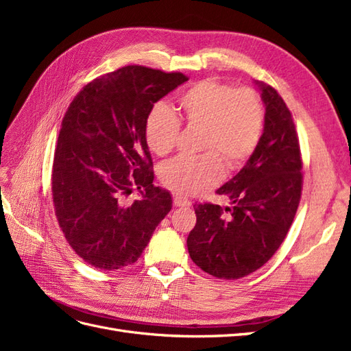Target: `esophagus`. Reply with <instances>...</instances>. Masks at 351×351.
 <instances>
[{
  "instance_id": "esophagus-1",
  "label": "esophagus",
  "mask_w": 351,
  "mask_h": 351,
  "mask_svg": "<svg viewBox=\"0 0 351 351\" xmlns=\"http://www.w3.org/2000/svg\"><path fill=\"white\" fill-rule=\"evenodd\" d=\"M173 204H174V206H190V205H192V204H190V200H187L186 197L180 196V195H174Z\"/></svg>"
}]
</instances>
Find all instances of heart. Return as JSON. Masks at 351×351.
<instances>
[{"mask_svg":"<svg viewBox=\"0 0 351 351\" xmlns=\"http://www.w3.org/2000/svg\"><path fill=\"white\" fill-rule=\"evenodd\" d=\"M178 111L189 129H200L199 156H178L162 165L159 177L168 189L192 196L214 187L224 174V165L236 171L246 165L262 139L265 110L252 88L234 89L214 79L202 80L178 98ZM182 132L177 115L156 104L147 112L143 136L149 149L165 156Z\"/></svg>","mask_w":351,"mask_h":351,"instance_id":"heart-1","label":"heart"}]
</instances>
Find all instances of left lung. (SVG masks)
I'll use <instances>...</instances> for the list:
<instances>
[{
    "mask_svg": "<svg viewBox=\"0 0 351 351\" xmlns=\"http://www.w3.org/2000/svg\"><path fill=\"white\" fill-rule=\"evenodd\" d=\"M254 83L265 104L259 146L246 165L217 190L231 206L195 205L196 226L187 237L192 261L224 280L246 277L272 258L291 227L302 196L303 162L291 112L272 86Z\"/></svg>",
    "mask_w": 351,
    "mask_h": 351,
    "instance_id": "8db88e82",
    "label": "left lung"
}]
</instances>
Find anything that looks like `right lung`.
I'll return each instance as SVG.
<instances>
[{"instance_id": "add662e5", "label": "right lung", "mask_w": 351, "mask_h": 351, "mask_svg": "<svg viewBox=\"0 0 351 351\" xmlns=\"http://www.w3.org/2000/svg\"><path fill=\"white\" fill-rule=\"evenodd\" d=\"M189 77L125 66L84 86L61 123L52 164V199L71 249L92 267L112 271L134 263L173 208L154 186L143 124L154 104ZM137 186L143 196L123 197Z\"/></svg>"}]
</instances>
